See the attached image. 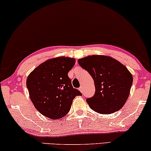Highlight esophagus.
<instances>
[{
	"label": "esophagus",
	"mask_w": 151,
	"mask_h": 151,
	"mask_svg": "<svg viewBox=\"0 0 151 151\" xmlns=\"http://www.w3.org/2000/svg\"><path fill=\"white\" fill-rule=\"evenodd\" d=\"M78 90H79V91L81 92V93H83V86H81L79 88H78Z\"/></svg>",
	"instance_id": "obj_1"
}]
</instances>
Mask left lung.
I'll return each mask as SVG.
<instances>
[{
    "label": "left lung",
    "mask_w": 151,
    "mask_h": 151,
    "mask_svg": "<svg viewBox=\"0 0 151 151\" xmlns=\"http://www.w3.org/2000/svg\"><path fill=\"white\" fill-rule=\"evenodd\" d=\"M78 64L94 81L96 92L86 101L93 111L111 114L125 104L133 76L124 65L110 56L93 55L81 58Z\"/></svg>",
    "instance_id": "obj_1"
}]
</instances>
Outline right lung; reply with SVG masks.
<instances>
[{"instance_id":"obj_1","label":"right lung","mask_w":151,"mask_h":151,"mask_svg":"<svg viewBox=\"0 0 151 151\" xmlns=\"http://www.w3.org/2000/svg\"><path fill=\"white\" fill-rule=\"evenodd\" d=\"M75 64V58H54L40 64L26 80L29 96L40 114L51 119L66 115L73 100L82 94L73 88L68 73Z\"/></svg>"}]
</instances>
